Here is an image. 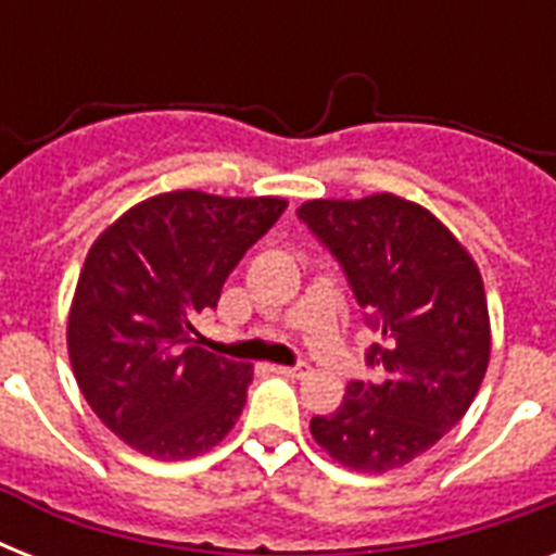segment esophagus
Listing matches in <instances>:
<instances>
[{"mask_svg": "<svg viewBox=\"0 0 556 556\" xmlns=\"http://www.w3.org/2000/svg\"><path fill=\"white\" fill-rule=\"evenodd\" d=\"M277 375H286V378H305L308 375V364H296V366H270Z\"/></svg>", "mask_w": 556, "mask_h": 556, "instance_id": "1", "label": "esophagus"}]
</instances>
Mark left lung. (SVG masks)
Wrapping results in <instances>:
<instances>
[{"label":"left lung","instance_id":"1","mask_svg":"<svg viewBox=\"0 0 556 556\" xmlns=\"http://www.w3.org/2000/svg\"><path fill=\"white\" fill-rule=\"evenodd\" d=\"M340 262L380 334L343 404L314 415L312 435L334 462L387 473L462 421L491 361V317L473 256L430 210L392 192L314 199L296 210Z\"/></svg>","mask_w":556,"mask_h":556}]
</instances>
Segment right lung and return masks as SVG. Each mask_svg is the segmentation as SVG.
<instances>
[{"label": "right lung", "mask_w": 556, "mask_h": 556, "mask_svg": "<svg viewBox=\"0 0 556 556\" xmlns=\"http://www.w3.org/2000/svg\"><path fill=\"white\" fill-rule=\"evenodd\" d=\"M286 207L274 195L161 192L91 244L68 312V357L94 415L143 456H201L233 430L253 366L201 349L192 320L216 308L230 270Z\"/></svg>", "instance_id": "obj_1"}]
</instances>
